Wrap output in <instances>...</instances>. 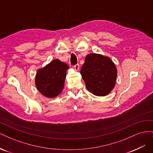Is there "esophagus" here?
<instances>
[{"label":"esophagus","instance_id":"1","mask_svg":"<svg viewBox=\"0 0 153 153\" xmlns=\"http://www.w3.org/2000/svg\"><path fill=\"white\" fill-rule=\"evenodd\" d=\"M79 68H80V66H79V64H76V65L74 66V68H75L76 71L79 70Z\"/></svg>","mask_w":153,"mask_h":153}]
</instances>
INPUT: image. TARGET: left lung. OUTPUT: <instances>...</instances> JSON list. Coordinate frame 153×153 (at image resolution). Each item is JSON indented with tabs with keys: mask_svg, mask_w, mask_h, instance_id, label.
Segmentation results:
<instances>
[{
	"mask_svg": "<svg viewBox=\"0 0 153 153\" xmlns=\"http://www.w3.org/2000/svg\"><path fill=\"white\" fill-rule=\"evenodd\" d=\"M80 74L87 89L98 96L108 94L114 87L117 68L108 57L96 53L87 55Z\"/></svg>",
	"mask_w": 153,
	"mask_h": 153,
	"instance_id": "obj_1",
	"label": "left lung"
}]
</instances>
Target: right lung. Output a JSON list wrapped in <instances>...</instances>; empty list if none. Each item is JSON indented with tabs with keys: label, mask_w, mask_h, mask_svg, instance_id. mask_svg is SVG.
<instances>
[{
	"label": "right lung",
	"mask_w": 153,
	"mask_h": 153,
	"mask_svg": "<svg viewBox=\"0 0 153 153\" xmlns=\"http://www.w3.org/2000/svg\"><path fill=\"white\" fill-rule=\"evenodd\" d=\"M69 66L59 59H55L36 73V85L43 95L55 98L62 92L66 71Z\"/></svg>",
	"instance_id": "right-lung-1"
}]
</instances>
